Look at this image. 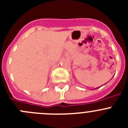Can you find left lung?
<instances>
[{
	"label": "left lung",
	"mask_w": 128,
	"mask_h": 128,
	"mask_svg": "<svg viewBox=\"0 0 128 128\" xmlns=\"http://www.w3.org/2000/svg\"><path fill=\"white\" fill-rule=\"evenodd\" d=\"M95 88V89H98V88Z\"/></svg>",
	"instance_id": "8db88e82"
}]
</instances>
